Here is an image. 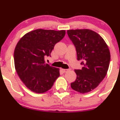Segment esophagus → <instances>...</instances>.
<instances>
[{
	"mask_svg": "<svg viewBox=\"0 0 120 120\" xmlns=\"http://www.w3.org/2000/svg\"><path fill=\"white\" fill-rule=\"evenodd\" d=\"M61 70H62V71L63 72H67L68 71H70L69 69H61Z\"/></svg>",
	"mask_w": 120,
	"mask_h": 120,
	"instance_id": "34e87169",
	"label": "esophagus"
}]
</instances>
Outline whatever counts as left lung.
Instances as JSON below:
<instances>
[{
    "instance_id": "8db88e82",
    "label": "left lung",
    "mask_w": 120,
    "mask_h": 120,
    "mask_svg": "<svg viewBox=\"0 0 120 120\" xmlns=\"http://www.w3.org/2000/svg\"><path fill=\"white\" fill-rule=\"evenodd\" d=\"M67 34L83 66L81 70H74L77 78L71 87L81 94L89 92L106 77L110 61L109 49L103 39L92 30H68Z\"/></svg>"
}]
</instances>
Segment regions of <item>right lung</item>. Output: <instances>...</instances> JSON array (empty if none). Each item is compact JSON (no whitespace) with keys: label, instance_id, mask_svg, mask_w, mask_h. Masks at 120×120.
<instances>
[{"label":"right lung","instance_id":"1","mask_svg":"<svg viewBox=\"0 0 120 120\" xmlns=\"http://www.w3.org/2000/svg\"><path fill=\"white\" fill-rule=\"evenodd\" d=\"M66 34L64 30L38 29L20 39L14 52L15 68L21 80L34 92L42 94L52 87L60 76L59 69L45 63L54 45Z\"/></svg>","mask_w":120,"mask_h":120}]
</instances>
